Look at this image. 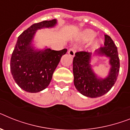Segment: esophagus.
Instances as JSON below:
<instances>
[{
  "mask_svg": "<svg viewBox=\"0 0 130 130\" xmlns=\"http://www.w3.org/2000/svg\"><path fill=\"white\" fill-rule=\"evenodd\" d=\"M68 53L72 57H74L75 56V47H71L69 50L68 51Z\"/></svg>",
  "mask_w": 130,
  "mask_h": 130,
  "instance_id": "1",
  "label": "esophagus"
}]
</instances>
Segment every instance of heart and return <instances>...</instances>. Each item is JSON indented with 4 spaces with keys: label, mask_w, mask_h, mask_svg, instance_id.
<instances>
[{
    "label": "heart",
    "mask_w": 130,
    "mask_h": 130,
    "mask_svg": "<svg viewBox=\"0 0 130 130\" xmlns=\"http://www.w3.org/2000/svg\"><path fill=\"white\" fill-rule=\"evenodd\" d=\"M96 36V34L92 30H86L85 31H84V33L83 34V39L85 41H90L92 40V39H94V38ZM98 43H96L95 45H97Z\"/></svg>",
    "instance_id": "b5f03b06"
}]
</instances>
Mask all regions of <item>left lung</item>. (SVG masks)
I'll list each match as a JSON object with an SVG mask.
<instances>
[{
  "instance_id": "8db88e82",
  "label": "left lung",
  "mask_w": 130,
  "mask_h": 130,
  "mask_svg": "<svg viewBox=\"0 0 130 130\" xmlns=\"http://www.w3.org/2000/svg\"><path fill=\"white\" fill-rule=\"evenodd\" d=\"M104 46L96 50L99 55L110 58L111 68L109 75L104 79L97 78L90 65L91 53L78 52L75 53L73 61L74 85L78 92L86 96L96 98L107 93L117 80L120 71V59L117 47L108 35H104Z\"/></svg>"
}]
</instances>
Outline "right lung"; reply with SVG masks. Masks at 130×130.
<instances>
[{
	"label": "right lung",
	"mask_w": 130,
	"mask_h": 130,
	"mask_svg": "<svg viewBox=\"0 0 130 130\" xmlns=\"http://www.w3.org/2000/svg\"><path fill=\"white\" fill-rule=\"evenodd\" d=\"M56 23L55 19L36 23L18 38L10 59V71L17 85L26 92H38L48 87L62 55L67 52V49L36 51L31 47L37 30L51 28Z\"/></svg>",
	"instance_id": "add662e5"
}]
</instances>
